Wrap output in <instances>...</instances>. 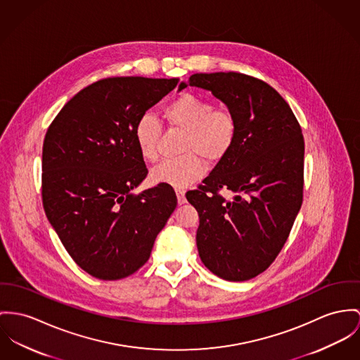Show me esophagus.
<instances>
[{
	"label": "esophagus",
	"mask_w": 360,
	"mask_h": 360,
	"mask_svg": "<svg viewBox=\"0 0 360 360\" xmlns=\"http://www.w3.org/2000/svg\"><path fill=\"white\" fill-rule=\"evenodd\" d=\"M175 193H176V198H178V204H179V205H182V204L186 202V197H185V192H184V191L176 189Z\"/></svg>",
	"instance_id": "1"
}]
</instances>
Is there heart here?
Returning <instances> with one entry per match:
<instances>
[{"mask_svg": "<svg viewBox=\"0 0 360 360\" xmlns=\"http://www.w3.org/2000/svg\"><path fill=\"white\" fill-rule=\"evenodd\" d=\"M171 129L185 131L178 159L166 160L155 167L150 178L155 184L174 188H188L205 172L201 158L207 162H219L230 150L237 136V119L229 111L218 108L192 93H184L172 100L163 111ZM162 123L152 113H142L137 119L133 136L139 155L146 162H156Z\"/></svg>", "mask_w": 360, "mask_h": 360, "instance_id": "1", "label": "heart"}]
</instances>
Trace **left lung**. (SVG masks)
<instances>
[{
  "mask_svg": "<svg viewBox=\"0 0 360 360\" xmlns=\"http://www.w3.org/2000/svg\"><path fill=\"white\" fill-rule=\"evenodd\" d=\"M188 84L210 90L237 119L230 150L195 191L186 193L200 217L201 262L226 281L263 273L285 245L302 208L304 139L276 89L240 72L194 74ZM235 193L231 200L219 192Z\"/></svg>",
  "mask_w": 360,
  "mask_h": 360,
  "instance_id": "8db88e82",
  "label": "left lung"
}]
</instances>
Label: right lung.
Instances as JSON below:
<instances>
[{
  "instance_id": "right-lung-1",
  "label": "right lung",
  "mask_w": 360,
  "mask_h": 360,
  "mask_svg": "<svg viewBox=\"0 0 360 360\" xmlns=\"http://www.w3.org/2000/svg\"><path fill=\"white\" fill-rule=\"evenodd\" d=\"M179 79L116 77L89 84L57 113L42 148L44 210L64 248L87 274L104 281L142 267L176 207L146 178L133 129Z\"/></svg>"
}]
</instances>
